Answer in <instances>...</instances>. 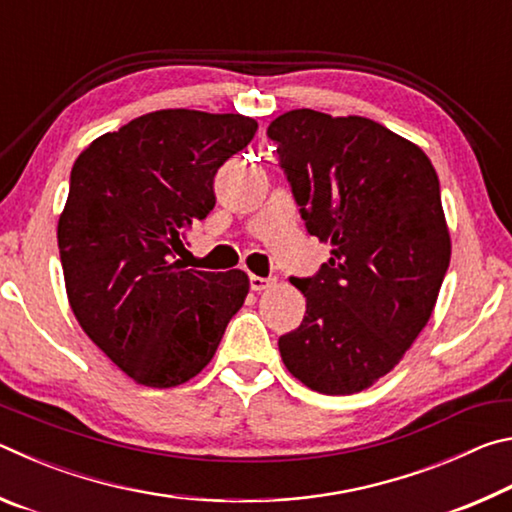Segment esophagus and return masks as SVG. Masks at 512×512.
Instances as JSON below:
<instances>
[{
  "label": "esophagus",
  "instance_id": "obj_1",
  "mask_svg": "<svg viewBox=\"0 0 512 512\" xmlns=\"http://www.w3.org/2000/svg\"><path fill=\"white\" fill-rule=\"evenodd\" d=\"M273 282H275L273 277H259V275H250V289H253V291H264V289L271 287Z\"/></svg>",
  "mask_w": 512,
  "mask_h": 512
}]
</instances>
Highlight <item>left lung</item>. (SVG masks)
<instances>
[{
    "label": "left lung",
    "mask_w": 512,
    "mask_h": 512,
    "mask_svg": "<svg viewBox=\"0 0 512 512\" xmlns=\"http://www.w3.org/2000/svg\"><path fill=\"white\" fill-rule=\"evenodd\" d=\"M266 133L307 232L332 244L316 275L291 277L307 314L277 341L282 361L311 391L359 393L400 363L445 280L452 244L436 169L366 117L302 108Z\"/></svg>",
    "instance_id": "8db88e82"
}]
</instances>
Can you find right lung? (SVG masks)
<instances>
[{
  "mask_svg": "<svg viewBox=\"0 0 512 512\" xmlns=\"http://www.w3.org/2000/svg\"><path fill=\"white\" fill-rule=\"evenodd\" d=\"M255 133L244 115L158 110L74 162L58 221L67 298L83 332L137 384L196 377L244 305V271H194L176 253L212 212L216 171Z\"/></svg>",
  "mask_w": 512,
  "mask_h": 512,
  "instance_id": "add662e5",
  "label": "right lung"
}]
</instances>
